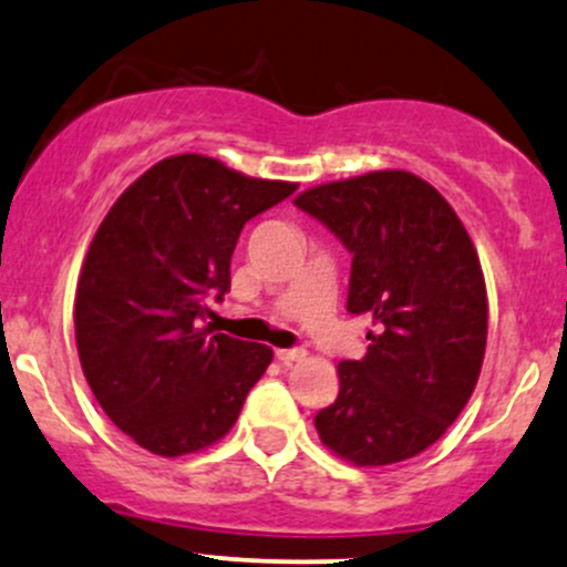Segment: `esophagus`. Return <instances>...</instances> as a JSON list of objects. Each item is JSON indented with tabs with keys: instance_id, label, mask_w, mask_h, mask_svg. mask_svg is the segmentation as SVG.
<instances>
[{
	"instance_id": "1",
	"label": "esophagus",
	"mask_w": 567,
	"mask_h": 567,
	"mask_svg": "<svg viewBox=\"0 0 567 567\" xmlns=\"http://www.w3.org/2000/svg\"><path fill=\"white\" fill-rule=\"evenodd\" d=\"M277 359H279V364L290 367V364H296V361H303L306 351L303 349H279Z\"/></svg>"
}]
</instances>
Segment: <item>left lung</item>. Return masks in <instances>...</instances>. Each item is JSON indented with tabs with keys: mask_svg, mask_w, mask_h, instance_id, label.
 Instances as JSON below:
<instances>
[{
	"mask_svg": "<svg viewBox=\"0 0 567 567\" xmlns=\"http://www.w3.org/2000/svg\"><path fill=\"white\" fill-rule=\"evenodd\" d=\"M296 206L353 254L351 313H370L364 359L340 361V391L313 417L332 454L359 467L433 446L478 383L486 279L465 224L433 184L388 168L317 184Z\"/></svg>",
	"mask_w": 567,
	"mask_h": 567,
	"instance_id": "8db88e82",
	"label": "left lung"
}]
</instances>
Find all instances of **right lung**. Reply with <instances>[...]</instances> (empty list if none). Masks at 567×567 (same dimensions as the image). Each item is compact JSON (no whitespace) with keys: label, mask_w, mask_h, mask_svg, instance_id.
Instances as JSON below:
<instances>
[{"label":"right lung","mask_w":567,"mask_h":567,"mask_svg":"<svg viewBox=\"0 0 567 567\" xmlns=\"http://www.w3.org/2000/svg\"><path fill=\"white\" fill-rule=\"evenodd\" d=\"M296 189L208 155H172L128 184L94 231L73 303L81 370L102 412L147 452L214 446L271 364L269 346L200 322L206 296L229 290L245 221Z\"/></svg>","instance_id":"1"}]
</instances>
